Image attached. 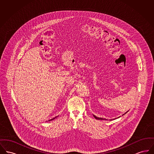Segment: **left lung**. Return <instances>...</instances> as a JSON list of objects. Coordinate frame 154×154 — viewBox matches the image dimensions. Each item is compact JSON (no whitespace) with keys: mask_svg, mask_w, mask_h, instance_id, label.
I'll return each instance as SVG.
<instances>
[{"mask_svg":"<svg viewBox=\"0 0 154 154\" xmlns=\"http://www.w3.org/2000/svg\"><path fill=\"white\" fill-rule=\"evenodd\" d=\"M128 112V111H127ZM127 112H126L125 114H126ZM125 114H124L122 116H124V115ZM94 117L95 118V119H100V120H106V119H105V118H99V117H96L95 116V115H94ZM118 117V118H119Z\"/></svg>","mask_w":154,"mask_h":154,"instance_id":"obj_1","label":"left lung"}]
</instances>
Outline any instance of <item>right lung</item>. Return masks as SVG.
<instances>
[{"instance_id":"obj_1","label":"right lung","mask_w":154,"mask_h":154,"mask_svg":"<svg viewBox=\"0 0 154 154\" xmlns=\"http://www.w3.org/2000/svg\"><path fill=\"white\" fill-rule=\"evenodd\" d=\"M55 118H56V117L54 118H52V119H50V120H49L48 121H52V120H53V119H54Z\"/></svg>"}]
</instances>
